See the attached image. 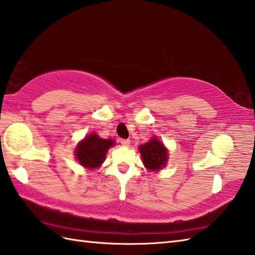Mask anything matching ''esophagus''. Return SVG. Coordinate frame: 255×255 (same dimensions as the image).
Returning <instances> with one entry per match:
<instances>
[{
    "label": "esophagus",
    "instance_id": "obj_1",
    "mask_svg": "<svg viewBox=\"0 0 255 255\" xmlns=\"http://www.w3.org/2000/svg\"><path fill=\"white\" fill-rule=\"evenodd\" d=\"M121 143L123 145H125V147H127V145H129V143H130V140H129V139H121Z\"/></svg>",
    "mask_w": 255,
    "mask_h": 255
}]
</instances>
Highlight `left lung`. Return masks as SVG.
Wrapping results in <instances>:
<instances>
[{"instance_id": "left-lung-1", "label": "left lung", "mask_w": 255, "mask_h": 255, "mask_svg": "<svg viewBox=\"0 0 255 255\" xmlns=\"http://www.w3.org/2000/svg\"><path fill=\"white\" fill-rule=\"evenodd\" d=\"M139 151L141 153L143 164L148 170L159 171L166 164L167 150L163 143L156 138L140 145Z\"/></svg>"}]
</instances>
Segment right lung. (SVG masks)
<instances>
[{
    "instance_id": "1",
    "label": "right lung",
    "mask_w": 255,
    "mask_h": 255,
    "mask_svg": "<svg viewBox=\"0 0 255 255\" xmlns=\"http://www.w3.org/2000/svg\"><path fill=\"white\" fill-rule=\"evenodd\" d=\"M112 145V139H102L96 133H91L78 144L75 156L83 166L95 169L104 162L107 150Z\"/></svg>"
}]
</instances>
